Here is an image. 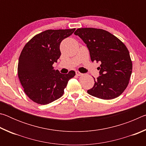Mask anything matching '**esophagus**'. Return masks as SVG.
<instances>
[{
  "instance_id": "1",
  "label": "esophagus",
  "mask_w": 146,
  "mask_h": 146,
  "mask_svg": "<svg viewBox=\"0 0 146 146\" xmlns=\"http://www.w3.org/2000/svg\"><path fill=\"white\" fill-rule=\"evenodd\" d=\"M76 75L77 76H81V75H82V73H80L79 71H76Z\"/></svg>"
}]
</instances>
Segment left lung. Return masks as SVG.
<instances>
[{"label":"left lung","mask_w":146,"mask_h":146,"mask_svg":"<svg viewBox=\"0 0 146 146\" xmlns=\"http://www.w3.org/2000/svg\"><path fill=\"white\" fill-rule=\"evenodd\" d=\"M89 49L92 62H100V76L94 78L95 84L88 93L98 98L110 100L125 90L132 73L129 51L122 41L110 32L86 28L75 31Z\"/></svg>","instance_id":"left-lung-1"}]
</instances>
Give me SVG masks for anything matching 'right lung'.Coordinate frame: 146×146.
Wrapping results in <instances>:
<instances>
[{"instance_id": "right-lung-1", "label": "right lung", "mask_w": 146, "mask_h": 146, "mask_svg": "<svg viewBox=\"0 0 146 146\" xmlns=\"http://www.w3.org/2000/svg\"><path fill=\"white\" fill-rule=\"evenodd\" d=\"M75 29H49L33 36L22 51L18 76L24 91L33 102L45 105L60 98L74 71L62 74L53 64L60 58V45Z\"/></svg>"}]
</instances>
